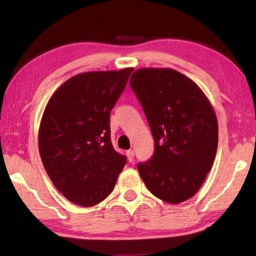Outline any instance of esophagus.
I'll return each mask as SVG.
<instances>
[{
    "label": "esophagus",
    "mask_w": 256,
    "mask_h": 256,
    "mask_svg": "<svg viewBox=\"0 0 256 256\" xmlns=\"http://www.w3.org/2000/svg\"><path fill=\"white\" fill-rule=\"evenodd\" d=\"M126 157L128 159L130 162H132L134 160V151L133 150H128L126 151Z\"/></svg>",
    "instance_id": "1"
}]
</instances>
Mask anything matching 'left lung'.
Returning a JSON list of instances; mask_svg holds the SVG:
<instances>
[{"mask_svg": "<svg viewBox=\"0 0 256 256\" xmlns=\"http://www.w3.org/2000/svg\"><path fill=\"white\" fill-rule=\"evenodd\" d=\"M130 86L144 108L154 140L138 170L154 196L172 204L188 200L204 182L218 146V120L196 82L172 68H144Z\"/></svg>", "mask_w": 256, "mask_h": 256, "instance_id": "obj_1", "label": "left lung"}]
</instances>
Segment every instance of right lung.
<instances>
[{
    "instance_id": "1",
    "label": "right lung",
    "mask_w": 256,
    "mask_h": 256,
    "mask_svg": "<svg viewBox=\"0 0 256 256\" xmlns=\"http://www.w3.org/2000/svg\"><path fill=\"white\" fill-rule=\"evenodd\" d=\"M133 68L70 78L47 102L38 132L45 170L68 201L89 208L112 193L126 157L112 148L110 112Z\"/></svg>"
}]
</instances>
